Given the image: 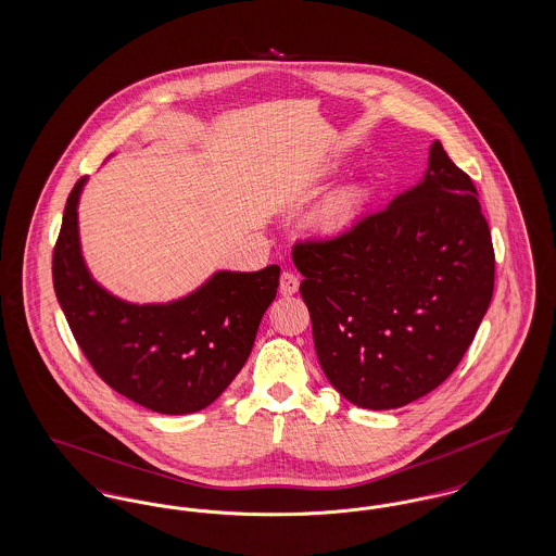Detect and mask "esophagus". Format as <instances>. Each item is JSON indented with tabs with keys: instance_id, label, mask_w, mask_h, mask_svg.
Here are the masks:
<instances>
[{
	"instance_id": "1",
	"label": "esophagus",
	"mask_w": 556,
	"mask_h": 556,
	"mask_svg": "<svg viewBox=\"0 0 556 556\" xmlns=\"http://www.w3.org/2000/svg\"><path fill=\"white\" fill-rule=\"evenodd\" d=\"M300 288V279L293 275V273H281V279H279V293L281 295H293Z\"/></svg>"
}]
</instances>
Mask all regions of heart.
Instances as JSON below:
<instances>
[{
    "label": "heart",
    "instance_id": "1",
    "mask_svg": "<svg viewBox=\"0 0 556 556\" xmlns=\"http://www.w3.org/2000/svg\"><path fill=\"white\" fill-rule=\"evenodd\" d=\"M369 202L365 186H345L338 189L317 212V227L325 236H344L363 216Z\"/></svg>",
    "mask_w": 556,
    "mask_h": 556
}]
</instances>
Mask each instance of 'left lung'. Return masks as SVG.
<instances>
[{
    "label": "left lung",
    "mask_w": 556,
    "mask_h": 556,
    "mask_svg": "<svg viewBox=\"0 0 556 556\" xmlns=\"http://www.w3.org/2000/svg\"><path fill=\"white\" fill-rule=\"evenodd\" d=\"M320 369L352 404L400 408L458 367L494 291V248L477 189L440 141L424 179L348 233L300 241Z\"/></svg>",
    "instance_id": "left-lung-1"
}]
</instances>
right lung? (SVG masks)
<instances>
[{"mask_svg":"<svg viewBox=\"0 0 556 556\" xmlns=\"http://www.w3.org/2000/svg\"><path fill=\"white\" fill-rule=\"evenodd\" d=\"M73 187L53 248L55 298L85 358L112 390L162 415H187L220 396L245 365L277 295L279 266L218 270L166 304H132L104 290L80 254Z\"/></svg>","mask_w":556,"mask_h":556,"instance_id":"right-lung-1","label":"right lung"}]
</instances>
